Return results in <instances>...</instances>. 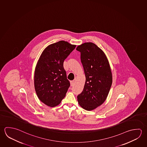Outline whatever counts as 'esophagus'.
I'll return each instance as SVG.
<instances>
[{
	"label": "esophagus",
	"mask_w": 147,
	"mask_h": 147,
	"mask_svg": "<svg viewBox=\"0 0 147 147\" xmlns=\"http://www.w3.org/2000/svg\"><path fill=\"white\" fill-rule=\"evenodd\" d=\"M71 86H73L75 85V81L74 80H72L71 81Z\"/></svg>",
	"instance_id": "34e87169"
}]
</instances>
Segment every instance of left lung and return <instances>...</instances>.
Returning <instances> with one entry per match:
<instances>
[{"mask_svg": "<svg viewBox=\"0 0 147 147\" xmlns=\"http://www.w3.org/2000/svg\"><path fill=\"white\" fill-rule=\"evenodd\" d=\"M86 76L82 92L77 95L80 105L91 111L102 105L111 89L113 78L111 67L102 49L91 42L77 47Z\"/></svg>", "mask_w": 147, "mask_h": 147, "instance_id": "8db88e82", "label": "left lung"}]
</instances>
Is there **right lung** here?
Here are the masks:
<instances>
[{
	"label": "right lung",
	"mask_w": 147,
	"mask_h": 147,
	"mask_svg": "<svg viewBox=\"0 0 147 147\" xmlns=\"http://www.w3.org/2000/svg\"><path fill=\"white\" fill-rule=\"evenodd\" d=\"M76 45L60 41L47 47L39 58L34 72L36 93L42 102L50 107L59 105L70 86L63 62Z\"/></svg>",
	"instance_id": "right-lung-1"
}]
</instances>
